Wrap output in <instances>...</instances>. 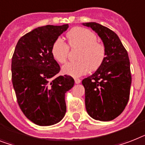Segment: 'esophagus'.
Masks as SVG:
<instances>
[{"label":"esophagus","instance_id":"34e87169","mask_svg":"<svg viewBox=\"0 0 145 145\" xmlns=\"http://www.w3.org/2000/svg\"><path fill=\"white\" fill-rule=\"evenodd\" d=\"M74 81H75V83H76V84H78V83H80L81 82L80 80L78 78H74Z\"/></svg>","mask_w":145,"mask_h":145}]
</instances>
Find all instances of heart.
<instances>
[{"label":"heart","mask_w":145,"mask_h":145,"mask_svg":"<svg viewBox=\"0 0 145 145\" xmlns=\"http://www.w3.org/2000/svg\"><path fill=\"white\" fill-rule=\"evenodd\" d=\"M68 44L61 39H56L51 46L53 58L60 64L66 62L71 49L79 48L75 62H69L62 67L65 74L78 77L86 74L89 69L97 70L103 65L106 56L105 45L97 42L95 33L86 28H72L66 33ZM69 46H68L67 45Z\"/></svg>","instance_id":"heart-1"}]
</instances>
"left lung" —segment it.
Returning <instances> with one entry per match:
<instances>
[{
    "label": "left lung",
    "mask_w": 145,
    "mask_h": 145,
    "mask_svg": "<svg viewBox=\"0 0 145 145\" xmlns=\"http://www.w3.org/2000/svg\"><path fill=\"white\" fill-rule=\"evenodd\" d=\"M83 24L96 32L106 48L103 65L82 81L86 108L94 119L109 121L121 114L130 98L132 82L130 59L115 32L95 22Z\"/></svg>",
    "instance_id": "left-lung-1"
}]
</instances>
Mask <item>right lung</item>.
<instances>
[{"label":"right lung","mask_w":145,"mask_h":145,"mask_svg":"<svg viewBox=\"0 0 145 145\" xmlns=\"http://www.w3.org/2000/svg\"><path fill=\"white\" fill-rule=\"evenodd\" d=\"M69 27L46 25L23 36L12 58V81L20 109L39 126L58 123L66 112L65 95L74 85L71 76H57L60 67L51 55L54 41Z\"/></svg>","instance_id":"obj_1"}]
</instances>
